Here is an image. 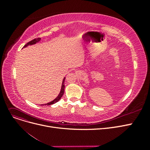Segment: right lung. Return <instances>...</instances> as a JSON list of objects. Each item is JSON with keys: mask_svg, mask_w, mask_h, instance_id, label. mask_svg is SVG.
<instances>
[{"mask_svg": "<svg viewBox=\"0 0 150 150\" xmlns=\"http://www.w3.org/2000/svg\"><path fill=\"white\" fill-rule=\"evenodd\" d=\"M40 40V38H36V39H33V40H30V42L27 43V44L25 45V46H24V47H27L28 46H29V45L34 44H35L36 42H39ZM64 81H65V78H64V79H63L62 83V86H61V92H60L59 94L58 95V96H57L55 99H54V100H53L52 101L50 102V103H47V104H44L45 106H46V105H47V106L51 105V104H53L56 103H57V102H58L59 101V99L62 98V95L64 94V88H65V86H64ZM41 105L43 106V104H41Z\"/></svg>", "mask_w": 150, "mask_h": 150, "instance_id": "right-lung-1", "label": "right lung"}]
</instances>
